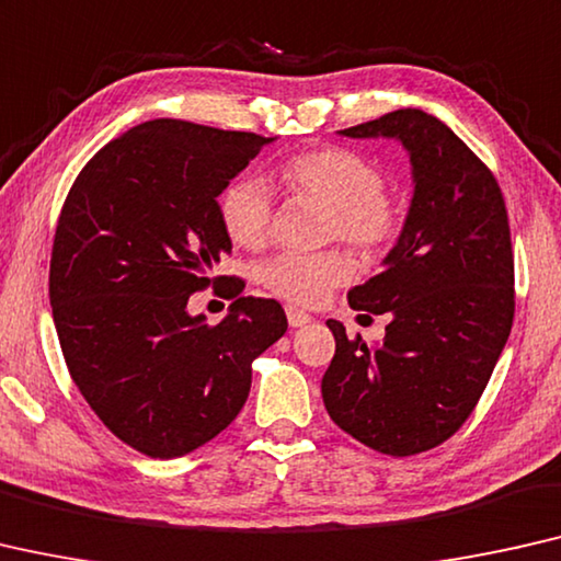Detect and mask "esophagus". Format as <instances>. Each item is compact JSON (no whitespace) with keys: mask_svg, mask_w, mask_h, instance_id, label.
<instances>
[{"mask_svg":"<svg viewBox=\"0 0 561 561\" xmlns=\"http://www.w3.org/2000/svg\"><path fill=\"white\" fill-rule=\"evenodd\" d=\"M287 322L291 324V328H305V324L312 322V317L297 307H287Z\"/></svg>","mask_w":561,"mask_h":561,"instance_id":"esophagus-1","label":"esophagus"}]
</instances>
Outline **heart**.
<instances>
[{"instance_id": "obj_1", "label": "heart", "mask_w": 561, "mask_h": 561, "mask_svg": "<svg viewBox=\"0 0 561 561\" xmlns=\"http://www.w3.org/2000/svg\"><path fill=\"white\" fill-rule=\"evenodd\" d=\"M284 188L328 208L324 237L342 239L363 254H380L403 229L398 201L386 194L378 165L347 148H314L287 158L279 169ZM224 231L237 247L266 244L274 221L272 191L259 179L231 181L219 196ZM353 277L347 254L284 252L259 266V282L291 305L314 307Z\"/></svg>"}]
</instances>
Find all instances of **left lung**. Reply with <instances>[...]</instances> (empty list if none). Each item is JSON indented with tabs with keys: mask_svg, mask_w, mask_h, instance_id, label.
Returning <instances> with one entry per match:
<instances>
[{
	"mask_svg": "<svg viewBox=\"0 0 561 561\" xmlns=\"http://www.w3.org/2000/svg\"><path fill=\"white\" fill-rule=\"evenodd\" d=\"M396 138L411 156L413 201L382 272L350 289V307L390 314L367 347L337 320L322 400L334 423L403 458L448 440L473 413L514 322V254L494 173L446 123L403 107L340 130Z\"/></svg>",
	"mask_w": 561,
	"mask_h": 561,
	"instance_id": "left-lung-1",
	"label": "left lung"
}]
</instances>
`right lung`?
I'll return each mask as SVG.
<instances>
[{
    "label": "right lung",
    "instance_id": "obj_1",
    "mask_svg": "<svg viewBox=\"0 0 561 561\" xmlns=\"http://www.w3.org/2000/svg\"><path fill=\"white\" fill-rule=\"evenodd\" d=\"M274 138L186 121L140 123L85 163L65 198L49 305L75 386L111 433L150 458H179L227 428L252 363L287 332L274 299L239 297L206 324L188 297L231 239L219 194Z\"/></svg>",
    "mask_w": 561,
    "mask_h": 561
}]
</instances>
